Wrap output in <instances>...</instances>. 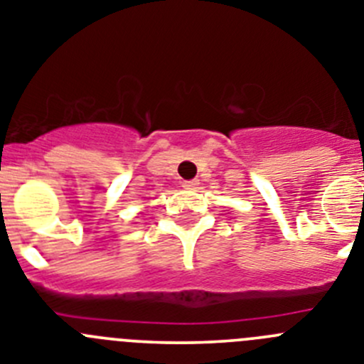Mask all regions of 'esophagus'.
I'll return each mask as SVG.
<instances>
[{"instance_id":"34e87169","label":"esophagus","mask_w":364,"mask_h":364,"mask_svg":"<svg viewBox=\"0 0 364 364\" xmlns=\"http://www.w3.org/2000/svg\"><path fill=\"white\" fill-rule=\"evenodd\" d=\"M198 185H199L198 179H190V181H183V188H186V190L198 188Z\"/></svg>"}]
</instances>
